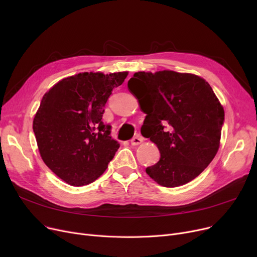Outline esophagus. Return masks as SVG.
<instances>
[{
	"instance_id": "obj_1",
	"label": "esophagus",
	"mask_w": 257,
	"mask_h": 257,
	"mask_svg": "<svg viewBox=\"0 0 257 257\" xmlns=\"http://www.w3.org/2000/svg\"><path fill=\"white\" fill-rule=\"evenodd\" d=\"M142 143H143V138H142L141 136L134 137V138L131 140V145H132V146H138V145H140V144H142Z\"/></svg>"
}]
</instances>
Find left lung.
Listing matches in <instances>:
<instances>
[{
    "mask_svg": "<svg viewBox=\"0 0 257 257\" xmlns=\"http://www.w3.org/2000/svg\"><path fill=\"white\" fill-rule=\"evenodd\" d=\"M128 88L147 114L142 134L160 152L147 174L166 187L199 176L219 150L225 115L208 82L187 73L138 72Z\"/></svg>",
    "mask_w": 257,
    "mask_h": 257,
    "instance_id": "obj_1",
    "label": "left lung"
}]
</instances>
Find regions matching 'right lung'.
<instances>
[{
  "mask_svg": "<svg viewBox=\"0 0 257 257\" xmlns=\"http://www.w3.org/2000/svg\"><path fill=\"white\" fill-rule=\"evenodd\" d=\"M128 72L80 73L60 80L40 102L33 119L38 150L47 167L70 185L93 182L119 148L104 125L105 104Z\"/></svg>",
  "mask_w": 257,
  "mask_h": 257,
  "instance_id": "1",
  "label": "right lung"
}]
</instances>
